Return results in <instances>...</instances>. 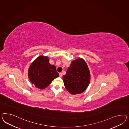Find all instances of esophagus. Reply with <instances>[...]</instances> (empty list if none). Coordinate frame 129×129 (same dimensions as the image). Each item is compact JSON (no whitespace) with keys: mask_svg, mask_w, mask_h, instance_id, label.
<instances>
[{"mask_svg":"<svg viewBox=\"0 0 129 129\" xmlns=\"http://www.w3.org/2000/svg\"><path fill=\"white\" fill-rule=\"evenodd\" d=\"M59 77H62V74L61 73H59Z\"/></svg>","mask_w":129,"mask_h":129,"instance_id":"1","label":"esophagus"}]
</instances>
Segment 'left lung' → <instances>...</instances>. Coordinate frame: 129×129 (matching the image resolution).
<instances>
[{"label": "left lung", "instance_id": "obj_1", "mask_svg": "<svg viewBox=\"0 0 129 129\" xmlns=\"http://www.w3.org/2000/svg\"><path fill=\"white\" fill-rule=\"evenodd\" d=\"M90 73L86 63L78 59L71 63L63 80L67 90L72 94H79L87 89L90 81Z\"/></svg>", "mask_w": 129, "mask_h": 129}]
</instances>
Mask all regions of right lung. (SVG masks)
<instances>
[{"label":"right lung","instance_id":"right-lung-1","mask_svg":"<svg viewBox=\"0 0 129 129\" xmlns=\"http://www.w3.org/2000/svg\"><path fill=\"white\" fill-rule=\"evenodd\" d=\"M29 80L35 86L43 89L59 76L54 65L50 64L47 57L40 56L32 63L28 69Z\"/></svg>","mask_w":129,"mask_h":129}]
</instances>
